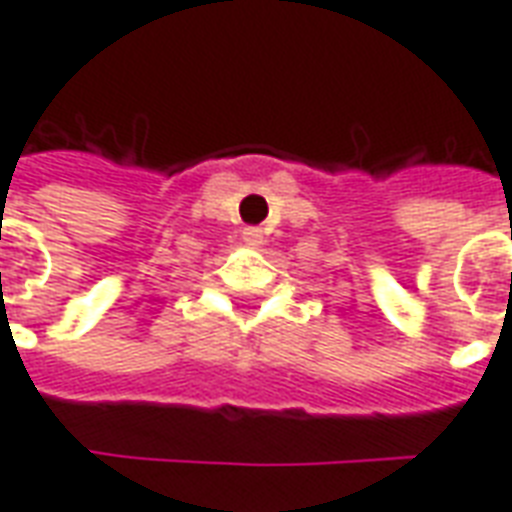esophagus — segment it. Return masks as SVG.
Masks as SVG:
<instances>
[{
    "instance_id": "34e87169",
    "label": "esophagus",
    "mask_w": 512,
    "mask_h": 512,
    "mask_svg": "<svg viewBox=\"0 0 512 512\" xmlns=\"http://www.w3.org/2000/svg\"><path fill=\"white\" fill-rule=\"evenodd\" d=\"M242 239H245V245H262V231L259 228H245Z\"/></svg>"
}]
</instances>
